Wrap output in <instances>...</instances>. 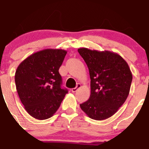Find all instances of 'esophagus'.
<instances>
[{
    "label": "esophagus",
    "instance_id": "esophagus-1",
    "mask_svg": "<svg viewBox=\"0 0 149 149\" xmlns=\"http://www.w3.org/2000/svg\"><path fill=\"white\" fill-rule=\"evenodd\" d=\"M80 87H81V85H80V84H78V85H77V86L76 87V88L71 89V92H77V91H78V89L80 88Z\"/></svg>",
    "mask_w": 149,
    "mask_h": 149
}]
</instances>
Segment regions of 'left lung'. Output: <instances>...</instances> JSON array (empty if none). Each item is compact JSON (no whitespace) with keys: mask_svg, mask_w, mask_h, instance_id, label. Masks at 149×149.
I'll list each match as a JSON object with an SVG mask.
<instances>
[{"mask_svg":"<svg viewBox=\"0 0 149 149\" xmlns=\"http://www.w3.org/2000/svg\"><path fill=\"white\" fill-rule=\"evenodd\" d=\"M88 66L90 96L80 104L90 118L102 120L111 117L127 100L132 74L126 61L117 53L85 47L78 49Z\"/></svg>","mask_w":149,"mask_h":149,"instance_id":"8db88e82","label":"left lung"}]
</instances>
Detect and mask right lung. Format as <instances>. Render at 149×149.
I'll return each instance as SVG.
<instances>
[{
  "instance_id": "1",
  "label": "right lung",
  "mask_w": 149,
  "mask_h": 149,
  "mask_svg": "<svg viewBox=\"0 0 149 149\" xmlns=\"http://www.w3.org/2000/svg\"><path fill=\"white\" fill-rule=\"evenodd\" d=\"M66 53L62 49H42L26 58L16 70L18 95L25 110L34 118L52 117L68 93L61 88L59 73Z\"/></svg>"
}]
</instances>
